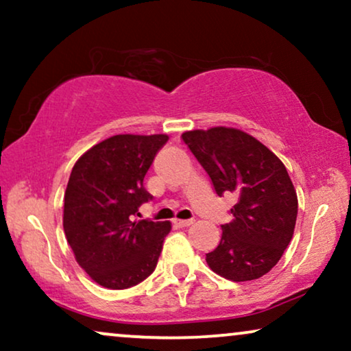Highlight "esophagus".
I'll use <instances>...</instances> for the list:
<instances>
[{"mask_svg": "<svg viewBox=\"0 0 351 351\" xmlns=\"http://www.w3.org/2000/svg\"><path fill=\"white\" fill-rule=\"evenodd\" d=\"M193 223V219H189V220H180V219H174V225L180 228H185V227H190V225Z\"/></svg>", "mask_w": 351, "mask_h": 351, "instance_id": "obj_1", "label": "esophagus"}]
</instances>
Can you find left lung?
I'll return each mask as SVG.
<instances>
[{"instance_id":"obj_1","label":"left lung","mask_w":351,"mask_h":351,"mask_svg":"<svg viewBox=\"0 0 351 351\" xmlns=\"http://www.w3.org/2000/svg\"><path fill=\"white\" fill-rule=\"evenodd\" d=\"M182 141L208 172L215 193L237 195L233 220L206 254L210 270L230 281L257 280L289 246L297 219V193L275 153L233 128L189 131Z\"/></svg>"}]
</instances>
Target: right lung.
<instances>
[{"mask_svg":"<svg viewBox=\"0 0 351 351\" xmlns=\"http://www.w3.org/2000/svg\"><path fill=\"white\" fill-rule=\"evenodd\" d=\"M166 134H119L84 153L71 169L64 230L76 262L108 289H128L155 271L169 222L134 220L153 196L143 177Z\"/></svg>","mask_w":351,"mask_h":351,"instance_id":"right-lung-1","label":"right lung"}]
</instances>
